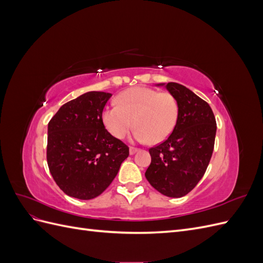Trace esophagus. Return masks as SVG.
<instances>
[{
  "label": "esophagus",
  "mask_w": 263,
  "mask_h": 263,
  "mask_svg": "<svg viewBox=\"0 0 263 263\" xmlns=\"http://www.w3.org/2000/svg\"><path fill=\"white\" fill-rule=\"evenodd\" d=\"M138 150H139L138 148H135V147H130V148H129V154H130V155H134V154H136Z\"/></svg>",
  "instance_id": "34e87169"
}]
</instances>
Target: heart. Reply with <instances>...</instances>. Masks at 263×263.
Returning <instances> with one entry per match:
<instances>
[{"label": "heart", "mask_w": 263, "mask_h": 263, "mask_svg": "<svg viewBox=\"0 0 263 263\" xmlns=\"http://www.w3.org/2000/svg\"><path fill=\"white\" fill-rule=\"evenodd\" d=\"M179 118V103L173 94L136 86L119 93L116 106L103 109L102 122L117 139L124 138L134 126V138L159 144L168 138Z\"/></svg>", "instance_id": "1"}]
</instances>
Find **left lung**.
Wrapping results in <instances>:
<instances>
[{
	"instance_id": "1",
	"label": "left lung",
	"mask_w": 263,
	"mask_h": 263,
	"mask_svg": "<svg viewBox=\"0 0 263 263\" xmlns=\"http://www.w3.org/2000/svg\"><path fill=\"white\" fill-rule=\"evenodd\" d=\"M179 103V118L170 136L149 149L146 179L158 192L182 197L192 191L208 169L214 150L216 119L209 105L184 85L165 84Z\"/></svg>"
}]
</instances>
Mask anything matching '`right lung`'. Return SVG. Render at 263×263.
<instances>
[{
	"mask_svg": "<svg viewBox=\"0 0 263 263\" xmlns=\"http://www.w3.org/2000/svg\"><path fill=\"white\" fill-rule=\"evenodd\" d=\"M110 93L92 91L67 102L48 123L47 163L67 195L92 200L108 187L129 148L102 122Z\"/></svg>",
	"mask_w": 263,
	"mask_h": 263,
	"instance_id": "right-lung-1",
	"label": "right lung"
}]
</instances>
